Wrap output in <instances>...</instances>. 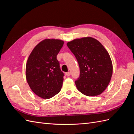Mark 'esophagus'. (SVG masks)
<instances>
[{
    "label": "esophagus",
    "mask_w": 134,
    "mask_h": 134,
    "mask_svg": "<svg viewBox=\"0 0 134 134\" xmlns=\"http://www.w3.org/2000/svg\"><path fill=\"white\" fill-rule=\"evenodd\" d=\"M65 75L67 76H69L70 75V72H65Z\"/></svg>",
    "instance_id": "esophagus-1"
}]
</instances>
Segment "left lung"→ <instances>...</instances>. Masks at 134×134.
I'll return each mask as SVG.
<instances>
[{
    "mask_svg": "<svg viewBox=\"0 0 134 134\" xmlns=\"http://www.w3.org/2000/svg\"><path fill=\"white\" fill-rule=\"evenodd\" d=\"M79 65L80 74L75 83L82 94L94 97L102 93L110 82L113 72L108 52L98 40L86 37L67 43Z\"/></svg>",
    "mask_w": 134,
    "mask_h": 134,
    "instance_id": "obj_1",
    "label": "left lung"
}]
</instances>
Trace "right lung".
I'll return each mask as SVG.
<instances>
[{"mask_svg": "<svg viewBox=\"0 0 134 134\" xmlns=\"http://www.w3.org/2000/svg\"><path fill=\"white\" fill-rule=\"evenodd\" d=\"M64 42L59 39H44L34 47L28 58L27 82L33 92L43 99L52 98L62 89L64 73L56 56Z\"/></svg>", "mask_w": 134, "mask_h": 134, "instance_id": "obj_1", "label": "right lung"}]
</instances>
